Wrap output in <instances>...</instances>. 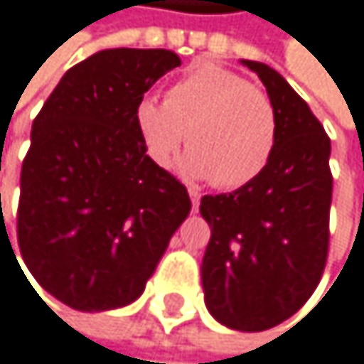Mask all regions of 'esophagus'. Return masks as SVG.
Listing matches in <instances>:
<instances>
[{
    "instance_id": "esophagus-1",
    "label": "esophagus",
    "mask_w": 364,
    "mask_h": 364,
    "mask_svg": "<svg viewBox=\"0 0 364 364\" xmlns=\"http://www.w3.org/2000/svg\"><path fill=\"white\" fill-rule=\"evenodd\" d=\"M190 200H192V212H198V203H200V194L196 190H190Z\"/></svg>"
}]
</instances>
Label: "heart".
<instances>
[{"instance_id":"heart-1","label":"heart","mask_w":364,"mask_h":364,"mask_svg":"<svg viewBox=\"0 0 364 364\" xmlns=\"http://www.w3.org/2000/svg\"><path fill=\"white\" fill-rule=\"evenodd\" d=\"M135 127L157 166H170L186 139L190 150L181 170L227 190L251 183L267 168L277 141V115L269 95L214 63L181 76L166 100L141 95Z\"/></svg>"}]
</instances>
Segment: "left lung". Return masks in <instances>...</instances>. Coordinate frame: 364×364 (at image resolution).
<instances>
[{
  "label": "left lung",
  "mask_w": 364,
  "mask_h": 364,
  "mask_svg": "<svg viewBox=\"0 0 364 364\" xmlns=\"http://www.w3.org/2000/svg\"><path fill=\"white\" fill-rule=\"evenodd\" d=\"M240 63L267 87L277 141L251 183L200 198V216L212 227L200 279L205 306L218 323L262 332L295 314L323 275L332 203L330 137L273 67Z\"/></svg>",
  "instance_id": "1"
}]
</instances>
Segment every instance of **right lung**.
I'll list each match as a JSON object with an SVG mask.
<instances>
[{
  "mask_svg": "<svg viewBox=\"0 0 364 364\" xmlns=\"http://www.w3.org/2000/svg\"><path fill=\"white\" fill-rule=\"evenodd\" d=\"M181 58L102 50L60 78L32 124L17 240L38 286L82 312L133 304L190 214L186 186L146 155L139 97Z\"/></svg>",
  "mask_w": 364,
  "mask_h": 364,
  "instance_id": "add662e5",
  "label": "right lung"
}]
</instances>
